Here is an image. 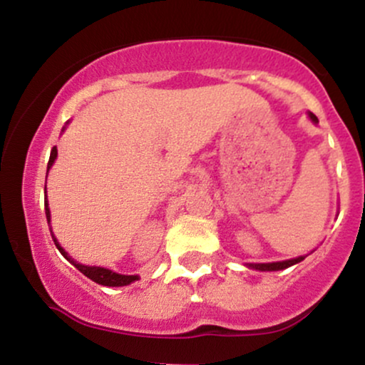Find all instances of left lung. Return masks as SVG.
<instances>
[{"mask_svg": "<svg viewBox=\"0 0 365 365\" xmlns=\"http://www.w3.org/2000/svg\"><path fill=\"white\" fill-rule=\"evenodd\" d=\"M309 118H311L314 123H317V116L312 115V113H309ZM300 261H304V255H300V257H295V259H288V261H279V262L249 264V267H252V269H259V271H279V269H287V267H290L293 264Z\"/></svg>", "mask_w": 365, "mask_h": 365, "instance_id": "1", "label": "left lung"}]
</instances>
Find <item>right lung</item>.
<instances>
[{
  "label": "right lung",
  "instance_id": "right-lung-1",
  "mask_svg": "<svg viewBox=\"0 0 365 365\" xmlns=\"http://www.w3.org/2000/svg\"><path fill=\"white\" fill-rule=\"evenodd\" d=\"M56 156H58V150H56V148H53L51 149V156H49V161H48V171L53 166V163H54V159H56ZM44 190H46V185H44ZM44 207H46V217H48V225H49V221H51V212H49V207H48V199L44 200ZM51 235H53V233H51ZM53 240H54V245L58 247V250H60V252L65 255V257L68 259V261L72 262L73 266L77 267L78 271H81V273H83V274L87 276V278L92 279V282H96V283H99V284H104V287H125V284H130L132 282H135V279H139V276H135V274H133V276L118 274V273H115V271L106 269V267L83 266V264L73 261V259L70 257V255L66 254L65 250H63V247L58 244L56 238L53 237Z\"/></svg>",
  "mask_w": 365,
  "mask_h": 365
}]
</instances>
